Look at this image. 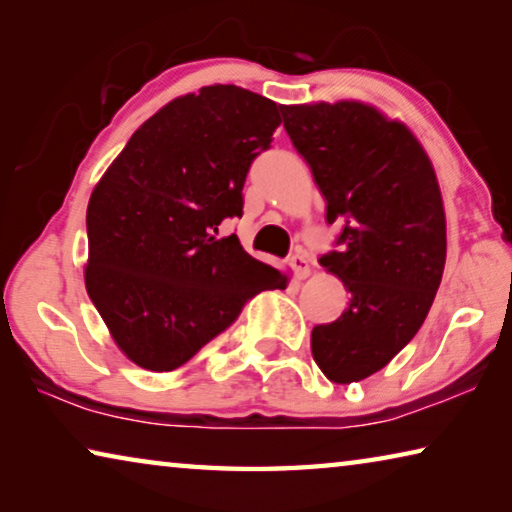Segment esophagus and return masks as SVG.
<instances>
[{
	"label": "esophagus",
	"instance_id": "1",
	"mask_svg": "<svg viewBox=\"0 0 512 512\" xmlns=\"http://www.w3.org/2000/svg\"><path fill=\"white\" fill-rule=\"evenodd\" d=\"M291 268H293V273H296L298 280H305V277H309V273H311L309 259L300 253L291 257Z\"/></svg>",
	"mask_w": 512,
	"mask_h": 512
}]
</instances>
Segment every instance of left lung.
I'll return each mask as SVG.
<instances>
[{
	"label": "left lung",
	"mask_w": 512,
	"mask_h": 512,
	"mask_svg": "<svg viewBox=\"0 0 512 512\" xmlns=\"http://www.w3.org/2000/svg\"><path fill=\"white\" fill-rule=\"evenodd\" d=\"M284 128L343 232L320 266L350 293L311 329V354L334 384L370 377L427 318L445 271L447 223L436 171L402 121L363 101L280 106Z\"/></svg>",
	"instance_id": "left-lung-1"
}]
</instances>
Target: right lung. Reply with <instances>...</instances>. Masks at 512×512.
<instances>
[{
    "instance_id": "add662e5",
    "label": "right lung",
    "mask_w": 512,
    "mask_h": 512,
    "mask_svg": "<svg viewBox=\"0 0 512 512\" xmlns=\"http://www.w3.org/2000/svg\"><path fill=\"white\" fill-rule=\"evenodd\" d=\"M280 106L237 85L169 101L137 128L88 203L85 289L117 348L169 372L228 329L246 302L289 277L237 235L248 169L273 142Z\"/></svg>"
}]
</instances>
